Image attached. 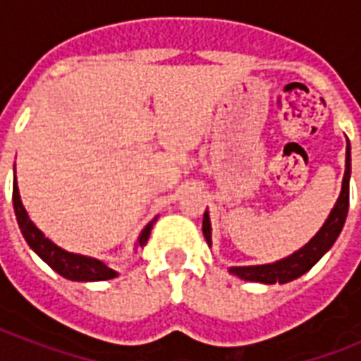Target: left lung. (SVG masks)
<instances>
[{"instance_id":"obj_1","label":"left lung","mask_w":361,"mask_h":361,"mask_svg":"<svg viewBox=\"0 0 361 361\" xmlns=\"http://www.w3.org/2000/svg\"><path fill=\"white\" fill-rule=\"evenodd\" d=\"M348 183H350V144L347 140V157H345V176H343L341 192H339V198L334 204L328 219L324 221V225L320 226V231L305 245L300 247L298 251H294L288 257L281 258V260L269 264H257V266H231L228 271L243 281L264 283V285H275V283L285 285V283H290L305 271H309L326 252L330 251L331 245L336 243V240L341 234L343 226H345L348 214ZM202 232L208 245H212V223H209L208 209L204 212Z\"/></svg>"}]
</instances>
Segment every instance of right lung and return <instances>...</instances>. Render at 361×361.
Here are the masks:
<instances>
[{"instance_id": "right-lung-1", "label": "right lung", "mask_w": 361, "mask_h": 361, "mask_svg": "<svg viewBox=\"0 0 361 361\" xmlns=\"http://www.w3.org/2000/svg\"><path fill=\"white\" fill-rule=\"evenodd\" d=\"M16 166V164H14ZM13 206H14V215L18 221L20 232L24 240L27 241V245L37 257L44 260L50 268L59 274L61 277L69 281H82V283H92V281H106L114 279L116 271L110 268V264L99 258L86 257V255H78V252L65 251L63 247L56 245L50 238L42 234L33 221L30 219V215L25 212L24 204L20 200V191H18V181H16V174H14V183H13ZM157 221L152 219L144 226V231L140 232V236L136 240V247H144L147 243L149 232L153 228V223Z\"/></svg>"}]
</instances>
